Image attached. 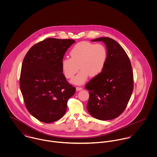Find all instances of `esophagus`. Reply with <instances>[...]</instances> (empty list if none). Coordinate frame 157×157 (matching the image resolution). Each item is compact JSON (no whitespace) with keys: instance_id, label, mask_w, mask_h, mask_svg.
Instances as JSON below:
<instances>
[{"instance_id":"obj_1","label":"esophagus","mask_w":157,"mask_h":157,"mask_svg":"<svg viewBox=\"0 0 157 157\" xmlns=\"http://www.w3.org/2000/svg\"><path fill=\"white\" fill-rule=\"evenodd\" d=\"M83 90V88L82 87H76V90L77 91H79L81 90Z\"/></svg>"}]
</instances>
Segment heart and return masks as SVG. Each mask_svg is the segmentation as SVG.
Returning a JSON list of instances; mask_svg holds the SVG:
<instances>
[{
    "label": "heart",
    "instance_id": "obj_1",
    "mask_svg": "<svg viewBox=\"0 0 157 157\" xmlns=\"http://www.w3.org/2000/svg\"><path fill=\"white\" fill-rule=\"evenodd\" d=\"M70 56L71 59L64 58L62 60L63 73L67 79L72 78L79 67L81 71L71 82L82 85L90 75L97 77L103 72L108 59V51L103 44L82 41L74 46Z\"/></svg>",
    "mask_w": 157,
    "mask_h": 157
}]
</instances>
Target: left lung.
Listing matches in <instances>:
<instances>
[{
	"label": "left lung",
	"instance_id": "obj_1",
	"mask_svg": "<svg viewBox=\"0 0 157 157\" xmlns=\"http://www.w3.org/2000/svg\"><path fill=\"white\" fill-rule=\"evenodd\" d=\"M106 45L108 59L103 72L85 85L90 90L87 109L97 119L109 120L120 116L126 109L134 89L131 63L124 49L109 37H100Z\"/></svg>",
	"mask_w": 157,
	"mask_h": 157
}]
</instances>
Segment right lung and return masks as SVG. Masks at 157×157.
Returning <instances> with one entry per match:
<instances>
[{"mask_svg": "<svg viewBox=\"0 0 157 157\" xmlns=\"http://www.w3.org/2000/svg\"><path fill=\"white\" fill-rule=\"evenodd\" d=\"M72 39L47 38L33 45L23 60L20 87L25 106L46 123L61 118L75 88L62 72V60Z\"/></svg>", "mask_w": 157, "mask_h": 157, "instance_id": "right-lung-1", "label": "right lung"}]
</instances>
